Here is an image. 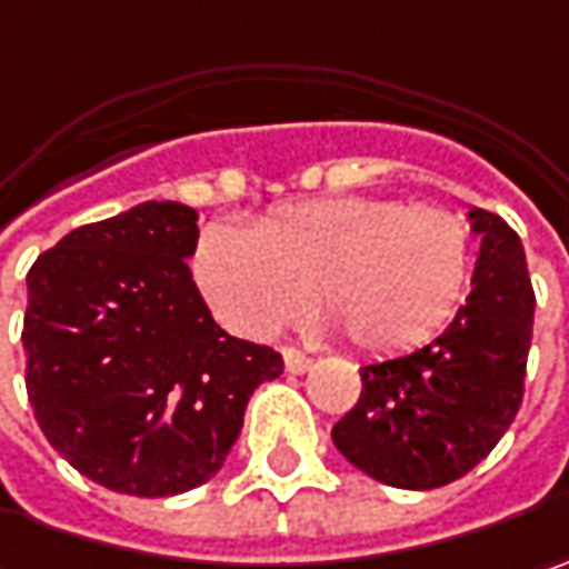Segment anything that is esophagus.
Here are the masks:
<instances>
[{"instance_id": "1", "label": "esophagus", "mask_w": 569, "mask_h": 569, "mask_svg": "<svg viewBox=\"0 0 569 569\" xmlns=\"http://www.w3.org/2000/svg\"><path fill=\"white\" fill-rule=\"evenodd\" d=\"M283 362H286V372H292V376H306L311 369V359L306 353H299V350H292V347H286L283 350Z\"/></svg>"}]
</instances>
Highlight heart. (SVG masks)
I'll list each match as a JSON object with an SVG mask.
<instances>
[{
	"label": "heart",
	"instance_id": "obj_1",
	"mask_svg": "<svg viewBox=\"0 0 569 569\" xmlns=\"http://www.w3.org/2000/svg\"><path fill=\"white\" fill-rule=\"evenodd\" d=\"M475 267L471 226L405 200H318L251 229L216 222L197 244V283L226 325L270 337L309 309L376 357L427 347L452 325Z\"/></svg>",
	"mask_w": 569,
	"mask_h": 569
}]
</instances>
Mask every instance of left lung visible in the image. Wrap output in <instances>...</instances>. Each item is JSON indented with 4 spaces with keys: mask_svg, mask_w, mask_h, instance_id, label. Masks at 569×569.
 <instances>
[{
    "mask_svg": "<svg viewBox=\"0 0 569 569\" xmlns=\"http://www.w3.org/2000/svg\"><path fill=\"white\" fill-rule=\"evenodd\" d=\"M465 216L481 238L465 306L427 347L362 366L357 408L331 430L337 452L388 487L458 481L522 405L535 318L526 251L500 216L478 207Z\"/></svg>",
    "mask_w": 569,
    "mask_h": 569,
    "instance_id": "1",
    "label": "left lung"
}]
</instances>
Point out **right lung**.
Returning <instances> with one entry per match:
<instances>
[{"instance_id":"1","label":"right lung","mask_w":569,"mask_h":569,"mask_svg":"<svg viewBox=\"0 0 569 569\" xmlns=\"http://www.w3.org/2000/svg\"><path fill=\"white\" fill-rule=\"evenodd\" d=\"M197 219L146 200L72 229L28 273V401L50 446L117 493L210 481L254 388L283 372L277 350L212 321L187 267Z\"/></svg>"}]
</instances>
